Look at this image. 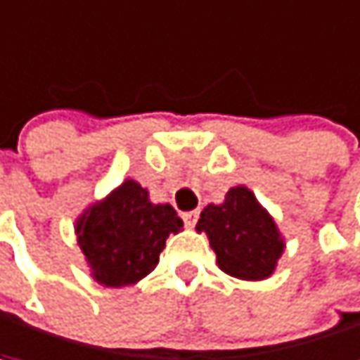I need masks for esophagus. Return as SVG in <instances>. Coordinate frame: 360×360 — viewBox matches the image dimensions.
I'll return each mask as SVG.
<instances>
[{
	"label": "esophagus",
	"mask_w": 360,
	"mask_h": 360,
	"mask_svg": "<svg viewBox=\"0 0 360 360\" xmlns=\"http://www.w3.org/2000/svg\"><path fill=\"white\" fill-rule=\"evenodd\" d=\"M182 220H184V224H186L188 229L195 226L197 220H199V210H195V212H184V214H182Z\"/></svg>",
	"instance_id": "1"
}]
</instances>
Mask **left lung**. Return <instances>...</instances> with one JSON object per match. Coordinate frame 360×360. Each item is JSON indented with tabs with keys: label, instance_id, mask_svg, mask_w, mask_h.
Masks as SVG:
<instances>
[{
	"label": "left lung",
	"instance_id": "8db88e82",
	"mask_svg": "<svg viewBox=\"0 0 360 360\" xmlns=\"http://www.w3.org/2000/svg\"><path fill=\"white\" fill-rule=\"evenodd\" d=\"M197 231L210 237L218 266L245 281L270 276L285 248L274 220L245 186L231 188L220 205L210 203L201 212Z\"/></svg>",
	"mask_w": 360,
	"mask_h": 360
}]
</instances>
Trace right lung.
Listing matches in <instances>:
<instances>
[{
    "label": "right lung",
    "instance_id": "1",
    "mask_svg": "<svg viewBox=\"0 0 360 360\" xmlns=\"http://www.w3.org/2000/svg\"><path fill=\"white\" fill-rule=\"evenodd\" d=\"M180 229L182 220L172 205L150 203L146 188L125 180L84 212L75 233L91 276L106 287H123L157 266L165 239Z\"/></svg>",
    "mask_w": 360,
    "mask_h": 360
}]
</instances>
